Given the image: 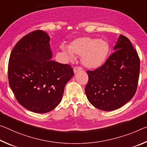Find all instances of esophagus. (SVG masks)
Masks as SVG:
<instances>
[{"instance_id": "34e87169", "label": "esophagus", "mask_w": 147, "mask_h": 147, "mask_svg": "<svg viewBox=\"0 0 147 147\" xmlns=\"http://www.w3.org/2000/svg\"><path fill=\"white\" fill-rule=\"evenodd\" d=\"M73 71H74V73H78L79 71H82V68L81 67H74V69H73Z\"/></svg>"}]
</instances>
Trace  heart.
<instances>
[{"mask_svg": "<svg viewBox=\"0 0 147 147\" xmlns=\"http://www.w3.org/2000/svg\"><path fill=\"white\" fill-rule=\"evenodd\" d=\"M69 50L63 49L68 59H73V54L81 55L82 63L86 67L96 69L105 61L109 51V44L106 39L83 37L72 41Z\"/></svg>", "mask_w": 147, "mask_h": 147, "instance_id": "obj_1", "label": "heart"}]
</instances>
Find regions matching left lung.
Returning a JSON list of instances; mask_svg holds the SVG:
<instances>
[{"mask_svg":"<svg viewBox=\"0 0 147 147\" xmlns=\"http://www.w3.org/2000/svg\"><path fill=\"white\" fill-rule=\"evenodd\" d=\"M114 51L101 67L87 71V98L104 111L121 108L132 98L138 88L140 59L130 41L120 35Z\"/></svg>","mask_w":147,"mask_h":147,"instance_id":"8db88e82","label":"left lung"}]
</instances>
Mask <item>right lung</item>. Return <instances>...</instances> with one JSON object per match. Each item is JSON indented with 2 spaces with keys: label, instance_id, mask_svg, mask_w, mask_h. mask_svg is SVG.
I'll return each instance as SVG.
<instances>
[{
  "label": "right lung",
  "instance_id": "right-lung-1",
  "mask_svg": "<svg viewBox=\"0 0 147 147\" xmlns=\"http://www.w3.org/2000/svg\"><path fill=\"white\" fill-rule=\"evenodd\" d=\"M49 41L46 32H32L18 41L9 59V86L19 103L34 113L55 108L74 75L69 65L52 60Z\"/></svg>",
  "mask_w": 147,
  "mask_h": 147
}]
</instances>
